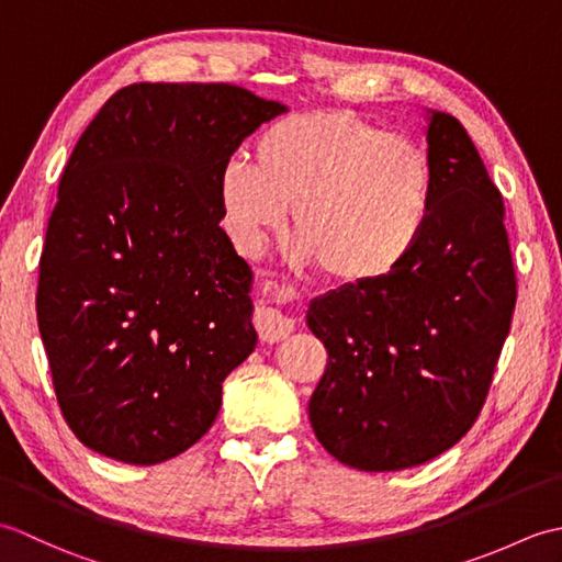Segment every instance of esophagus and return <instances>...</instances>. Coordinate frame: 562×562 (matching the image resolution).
<instances>
[{
  "label": "esophagus",
  "mask_w": 562,
  "mask_h": 562,
  "mask_svg": "<svg viewBox=\"0 0 562 562\" xmlns=\"http://www.w3.org/2000/svg\"><path fill=\"white\" fill-rule=\"evenodd\" d=\"M256 328L262 342H280L294 330V318L284 316L280 308H272L270 304L260 302L256 306Z\"/></svg>",
  "instance_id": "esophagus-1"
}]
</instances>
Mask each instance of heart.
Returning <instances> with one entry per match:
<instances>
[{"label":"heart","instance_id":"b5f03b06","mask_svg":"<svg viewBox=\"0 0 562 562\" xmlns=\"http://www.w3.org/2000/svg\"><path fill=\"white\" fill-rule=\"evenodd\" d=\"M220 205L246 248L278 232L292 207L294 234L333 282L374 288L420 246L435 207L429 151L352 111H302L254 142V166L229 159Z\"/></svg>","mask_w":562,"mask_h":562}]
</instances>
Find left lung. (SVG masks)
<instances>
[{"instance_id":"obj_1","label":"left lung","mask_w":562,"mask_h":562,"mask_svg":"<svg viewBox=\"0 0 562 562\" xmlns=\"http://www.w3.org/2000/svg\"><path fill=\"white\" fill-rule=\"evenodd\" d=\"M435 207L420 246L374 288L308 304L328 362L308 401L316 439L360 471L413 469L479 417L517 302L503 195L457 117L427 111Z\"/></svg>"}]
</instances>
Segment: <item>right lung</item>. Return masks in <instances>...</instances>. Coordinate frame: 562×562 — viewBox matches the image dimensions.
I'll return each instance as SVG.
<instances>
[{
	"label": "right lung",
	"instance_id": "obj_1",
	"mask_svg": "<svg viewBox=\"0 0 562 562\" xmlns=\"http://www.w3.org/2000/svg\"><path fill=\"white\" fill-rule=\"evenodd\" d=\"M282 113L232 83L139 81L83 130L35 294L59 411L83 447L151 465L212 427L222 381L258 342L220 173Z\"/></svg>",
	"mask_w": 562,
	"mask_h": 562
}]
</instances>
